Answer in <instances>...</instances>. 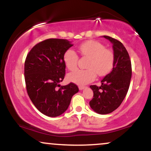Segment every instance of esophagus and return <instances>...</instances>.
Segmentation results:
<instances>
[{"label":"esophagus","instance_id":"esophagus-1","mask_svg":"<svg viewBox=\"0 0 151 151\" xmlns=\"http://www.w3.org/2000/svg\"><path fill=\"white\" fill-rule=\"evenodd\" d=\"M84 88H85V86H82V85H79V90H82L83 89H84Z\"/></svg>","mask_w":151,"mask_h":151}]
</instances>
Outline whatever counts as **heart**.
Instances as JSON below:
<instances>
[{"instance_id":"heart-1","label":"heart","mask_w":151,"mask_h":151,"mask_svg":"<svg viewBox=\"0 0 151 151\" xmlns=\"http://www.w3.org/2000/svg\"><path fill=\"white\" fill-rule=\"evenodd\" d=\"M83 57L89 58L86 70H78L69 74L71 81L80 85L88 84L93 81L96 74L102 77L111 72L114 64V54L111 50L106 48L104 45L96 40H89L83 42L79 47ZM63 60L68 70H76L79 57L72 49L66 50Z\"/></svg>"}]
</instances>
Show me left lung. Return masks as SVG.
Masks as SVG:
<instances>
[{
  "label": "left lung",
  "instance_id": "obj_1",
  "mask_svg": "<svg viewBox=\"0 0 151 151\" xmlns=\"http://www.w3.org/2000/svg\"><path fill=\"white\" fill-rule=\"evenodd\" d=\"M113 45V70L101 80V85H91L93 93L89 101L91 108L99 114H107L116 110L126 97L131 82L132 69L129 53L120 41L104 36Z\"/></svg>",
  "mask_w": 151,
  "mask_h": 151
}]
</instances>
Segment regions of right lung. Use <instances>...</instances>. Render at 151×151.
Here are the masks:
<instances>
[{
	"instance_id": "1",
	"label": "right lung",
	"mask_w": 151,
	"mask_h": 151,
	"mask_svg": "<svg viewBox=\"0 0 151 151\" xmlns=\"http://www.w3.org/2000/svg\"><path fill=\"white\" fill-rule=\"evenodd\" d=\"M73 45L65 39L50 38L36 44L26 57L24 74L27 94L41 113L60 116L68 109L79 88L70 82L60 86L65 76L63 55Z\"/></svg>"
}]
</instances>
